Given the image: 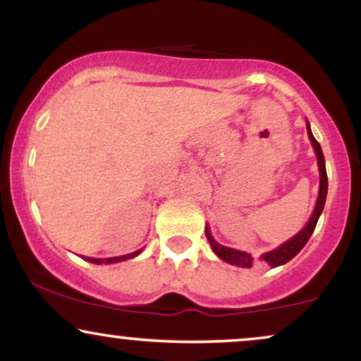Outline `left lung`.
<instances>
[{
	"label": "left lung",
	"instance_id": "left-lung-1",
	"mask_svg": "<svg viewBox=\"0 0 361 361\" xmlns=\"http://www.w3.org/2000/svg\"><path fill=\"white\" fill-rule=\"evenodd\" d=\"M307 134H309L310 142H312L314 151H316L319 173H321V183H319V197H317V202H316V209H314L312 215H310L307 226H305L299 234L293 235L292 239H288L287 243H283L281 246L276 247V250L268 251V252H264V255H261V259H263L264 263L270 264V267H273V268L280 267V264L288 263V261L292 259L293 256L299 255V251L305 246V244H307L309 238L312 235L314 229H316V224L319 221V217H321L322 209H324V204H326L327 173H326L324 154H322L321 146H319V142L316 139H314L312 132H310L309 122H307ZM205 234H207V239H209L210 246H212L214 252L219 256V258L227 261V263H231V264H235V267H243V268H251L252 267V263H255V258H252L251 255H247V252H244V251H238V250H233V247H226V246H222V244H219L212 238V234H210L209 227H205Z\"/></svg>",
	"mask_w": 361,
	"mask_h": 361
}]
</instances>
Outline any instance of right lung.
<instances>
[{"label":"right lung","mask_w":361,"mask_h":361,"mask_svg":"<svg viewBox=\"0 0 361 361\" xmlns=\"http://www.w3.org/2000/svg\"><path fill=\"white\" fill-rule=\"evenodd\" d=\"M139 252H140V250L135 251V252H130V255L115 256V258H106V259H100V258H86V261H90V263H97V264H102V263H118V261H126V259L134 258V256H137Z\"/></svg>","instance_id":"obj_1"}]
</instances>
